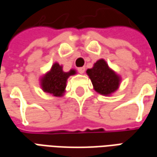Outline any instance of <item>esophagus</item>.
<instances>
[{"mask_svg": "<svg viewBox=\"0 0 157 157\" xmlns=\"http://www.w3.org/2000/svg\"><path fill=\"white\" fill-rule=\"evenodd\" d=\"M85 67H79V68L77 69V71H78V72L80 74H83V73L85 72Z\"/></svg>", "mask_w": 157, "mask_h": 157, "instance_id": "34e87169", "label": "esophagus"}]
</instances>
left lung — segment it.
<instances>
[{"mask_svg": "<svg viewBox=\"0 0 157 157\" xmlns=\"http://www.w3.org/2000/svg\"><path fill=\"white\" fill-rule=\"evenodd\" d=\"M96 92L102 95H110L118 88L120 78L104 59H99L92 69L86 71Z\"/></svg>", "mask_w": 157, "mask_h": 157, "instance_id": "1", "label": "left lung"}]
</instances>
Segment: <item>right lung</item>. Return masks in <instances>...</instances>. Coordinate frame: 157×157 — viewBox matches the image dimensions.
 <instances>
[{
	"label": "right lung",
	"instance_id": "right-lung-1",
	"mask_svg": "<svg viewBox=\"0 0 157 157\" xmlns=\"http://www.w3.org/2000/svg\"><path fill=\"white\" fill-rule=\"evenodd\" d=\"M75 71L71 70L69 72H64L62 66L55 63L52 66L50 71L42 78V89L45 92L50 93L55 97H60L65 92L66 81L70 75H75Z\"/></svg>",
	"mask_w": 157,
	"mask_h": 157
}]
</instances>
